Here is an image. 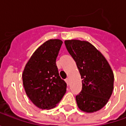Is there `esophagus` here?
I'll return each instance as SVG.
<instances>
[{
  "instance_id": "1",
  "label": "esophagus",
  "mask_w": 126,
  "mask_h": 126,
  "mask_svg": "<svg viewBox=\"0 0 126 126\" xmlns=\"http://www.w3.org/2000/svg\"><path fill=\"white\" fill-rule=\"evenodd\" d=\"M65 82H66V83L67 84H69V78H66Z\"/></svg>"
}]
</instances>
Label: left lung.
Masks as SVG:
<instances>
[{"mask_svg":"<svg viewBox=\"0 0 126 126\" xmlns=\"http://www.w3.org/2000/svg\"><path fill=\"white\" fill-rule=\"evenodd\" d=\"M66 48L76 63L81 75L82 88L76 96L82 111L93 113L103 108L113 90L114 76L111 67L101 53L86 41H65Z\"/></svg>","mask_w":126,"mask_h":126,"instance_id":"8db88e82","label":"left lung"}]
</instances>
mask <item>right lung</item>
<instances>
[{
    "label": "right lung",
    "instance_id": "obj_1",
    "mask_svg": "<svg viewBox=\"0 0 126 126\" xmlns=\"http://www.w3.org/2000/svg\"><path fill=\"white\" fill-rule=\"evenodd\" d=\"M62 44L58 39L45 42L33 52L23 70L26 94L40 109L55 107L66 93L67 84L59 76L56 65Z\"/></svg>",
    "mask_w": 126,
    "mask_h": 126
}]
</instances>
